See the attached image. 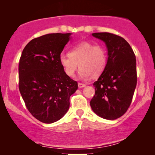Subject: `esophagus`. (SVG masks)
Wrapping results in <instances>:
<instances>
[{
    "label": "esophagus",
    "mask_w": 155,
    "mask_h": 155,
    "mask_svg": "<svg viewBox=\"0 0 155 155\" xmlns=\"http://www.w3.org/2000/svg\"><path fill=\"white\" fill-rule=\"evenodd\" d=\"M85 87V84L80 83V82L78 83V87H79V88H82V87Z\"/></svg>",
    "instance_id": "obj_1"
}]
</instances>
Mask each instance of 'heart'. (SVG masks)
<instances>
[{
  "instance_id": "heart-1",
  "label": "heart",
  "mask_w": 155,
  "mask_h": 155,
  "mask_svg": "<svg viewBox=\"0 0 155 155\" xmlns=\"http://www.w3.org/2000/svg\"><path fill=\"white\" fill-rule=\"evenodd\" d=\"M59 63L69 77H73L80 67V78H87L90 75L95 78L104 71L107 63V51L100 44L82 41L73 46L68 55L61 54Z\"/></svg>"
}]
</instances>
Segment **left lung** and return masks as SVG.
<instances>
[{
  "mask_svg": "<svg viewBox=\"0 0 155 155\" xmlns=\"http://www.w3.org/2000/svg\"><path fill=\"white\" fill-rule=\"evenodd\" d=\"M92 36L105 42L109 57L104 71L93 84L95 94L90 106L100 117L114 120L124 115L132 102L137 84L135 55L120 36L109 32Z\"/></svg>",
  "mask_w": 155,
  "mask_h": 155,
  "instance_id": "8db88e82",
  "label": "left lung"
}]
</instances>
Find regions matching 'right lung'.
<instances>
[{"instance_id":"add662e5","label":"right lung","mask_w":155,"mask_h":155,"mask_svg":"<svg viewBox=\"0 0 155 155\" xmlns=\"http://www.w3.org/2000/svg\"><path fill=\"white\" fill-rule=\"evenodd\" d=\"M71 33L48 34L31 40L19 63V90L27 109L45 124L61 119L70 107L78 82L65 73L59 57Z\"/></svg>"}]
</instances>
